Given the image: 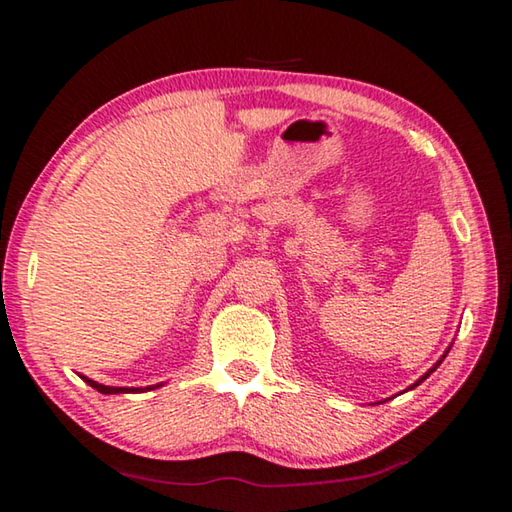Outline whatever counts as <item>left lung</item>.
Returning <instances> with one entry per match:
<instances>
[{
    "instance_id": "left-lung-1",
    "label": "left lung",
    "mask_w": 512,
    "mask_h": 512,
    "mask_svg": "<svg viewBox=\"0 0 512 512\" xmlns=\"http://www.w3.org/2000/svg\"><path fill=\"white\" fill-rule=\"evenodd\" d=\"M449 350H452V345H449V348H447V350H445V354H443V357H440V361H438V363H433V368H429V370H427V372H424V375H422V377H420V379H418V381H415V384H411V386H409V388H415V386H420V384H422V381H424V379H427V377H429V375H431V372H433V370H436V368H438V366H440V363H443V359H445V357H447V352H449Z\"/></svg>"
}]
</instances>
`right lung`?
Wrapping results in <instances>:
<instances>
[{
  "instance_id": "right-lung-1",
  "label": "right lung",
  "mask_w": 512,
  "mask_h": 512,
  "mask_svg": "<svg viewBox=\"0 0 512 512\" xmlns=\"http://www.w3.org/2000/svg\"><path fill=\"white\" fill-rule=\"evenodd\" d=\"M81 379H83L85 384H88V386L97 388V391H99V393H103V395H117V393H140V391H153V388L162 386V384H155V386H146V388H121V386H103V384H99V381H94V379H90V377H83V375H81Z\"/></svg>"
}]
</instances>
